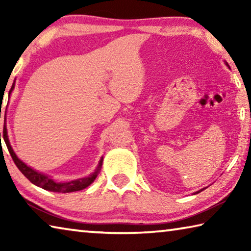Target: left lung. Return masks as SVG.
<instances>
[{
    "label": "left lung",
    "mask_w": 251,
    "mask_h": 251,
    "mask_svg": "<svg viewBox=\"0 0 251 251\" xmlns=\"http://www.w3.org/2000/svg\"><path fill=\"white\" fill-rule=\"evenodd\" d=\"M225 63H226V65L229 67V65H228V63L227 62H225ZM201 190H203V189H201ZM201 190H199V192H196V194H198V193H201Z\"/></svg>",
    "instance_id": "8db88e82"
}]
</instances>
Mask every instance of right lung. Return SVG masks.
Masks as SVG:
<instances>
[{"label":"right lung","instance_id":"right-lung-1","mask_svg":"<svg viewBox=\"0 0 251 251\" xmlns=\"http://www.w3.org/2000/svg\"><path fill=\"white\" fill-rule=\"evenodd\" d=\"M14 86H15V83H13V85H12L10 93H8V96L11 95L12 91L14 90ZM0 136H1V133H0ZM3 138L7 146V150H8V151H10V154L12 156V158H13L15 165L18 166L21 173H22L23 175L32 182V184H34L37 187H41V188H43L45 190H49V192L64 193L65 194V193L78 192V190L86 188V187L90 186L92 182L95 180V178L97 177V175H99V173L100 171L101 165H103V157H101L94 173H92L91 175H88L87 177L78 178V179H74L71 181H55L50 176L45 175V174L37 172V171H35V169H33L32 167L27 166L24 161L21 160L19 157L16 156V154L13 151V148H12L11 144H10V139H8L6 126H4V128H3Z\"/></svg>","mask_w":251,"mask_h":251}]
</instances>
